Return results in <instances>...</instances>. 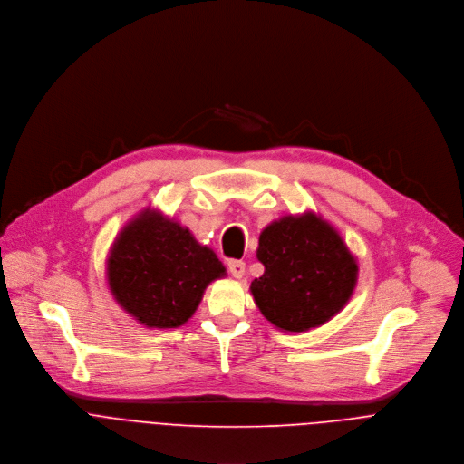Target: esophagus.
<instances>
[{
	"instance_id": "esophagus-1",
	"label": "esophagus",
	"mask_w": 464,
	"mask_h": 464,
	"mask_svg": "<svg viewBox=\"0 0 464 464\" xmlns=\"http://www.w3.org/2000/svg\"><path fill=\"white\" fill-rule=\"evenodd\" d=\"M228 270L236 277V280H241V277L245 276V263L239 261V259H230L228 261Z\"/></svg>"
}]
</instances>
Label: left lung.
Listing matches in <instances>:
<instances>
[{"instance_id": "obj_1", "label": "left lung", "mask_w": 464, "mask_h": 464, "mask_svg": "<svg viewBox=\"0 0 464 464\" xmlns=\"http://www.w3.org/2000/svg\"><path fill=\"white\" fill-rule=\"evenodd\" d=\"M263 276L250 284L259 313L280 331L305 333L327 324L351 300L358 261L320 214L282 216L259 234Z\"/></svg>"}]
</instances>
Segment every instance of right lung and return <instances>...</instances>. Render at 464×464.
I'll return each mask as SVG.
<instances>
[{
	"mask_svg": "<svg viewBox=\"0 0 464 464\" xmlns=\"http://www.w3.org/2000/svg\"><path fill=\"white\" fill-rule=\"evenodd\" d=\"M225 276L227 268L210 246L153 207L122 227L106 259L113 300L148 329L187 324L207 287Z\"/></svg>",
	"mask_w": 464,
	"mask_h": 464,
	"instance_id": "add662e5",
	"label": "right lung"
}]
</instances>
